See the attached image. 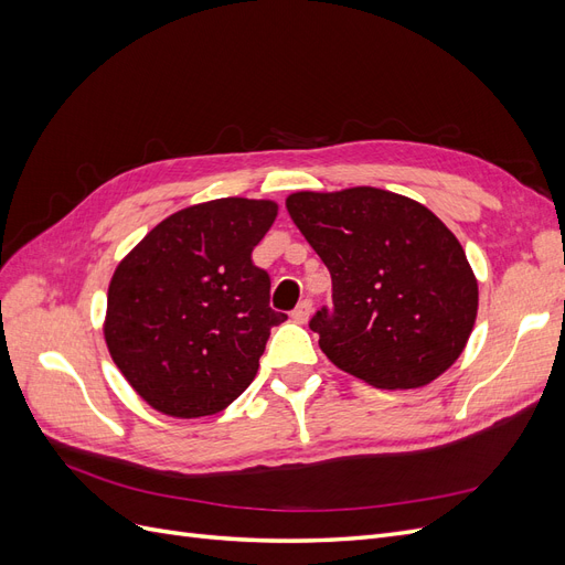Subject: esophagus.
<instances>
[{
  "label": "esophagus",
  "mask_w": 565,
  "mask_h": 565,
  "mask_svg": "<svg viewBox=\"0 0 565 565\" xmlns=\"http://www.w3.org/2000/svg\"><path fill=\"white\" fill-rule=\"evenodd\" d=\"M309 316H311V299H303L297 309L292 311V320L295 322H299V324H303V322H309Z\"/></svg>",
  "instance_id": "obj_1"
}]
</instances>
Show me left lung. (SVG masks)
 Wrapping results in <instances>:
<instances>
[{
    "mask_svg": "<svg viewBox=\"0 0 565 565\" xmlns=\"http://www.w3.org/2000/svg\"><path fill=\"white\" fill-rule=\"evenodd\" d=\"M285 207L332 276L313 316L320 351L374 388H419L465 351L478 280L455 233L422 202L372 185L299 191Z\"/></svg>",
    "mask_w": 565,
    "mask_h": 565,
    "instance_id": "8db88e82",
    "label": "left lung"
}]
</instances>
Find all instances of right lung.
Returning <instances> with one entry per match:
<instances>
[{
    "label": "right lung",
    "mask_w": 565,
    "mask_h": 565,
    "mask_svg": "<svg viewBox=\"0 0 565 565\" xmlns=\"http://www.w3.org/2000/svg\"><path fill=\"white\" fill-rule=\"evenodd\" d=\"M278 202L218 198L162 218L117 264L104 337L129 386L158 413L195 419L252 384L273 324L268 273L252 249Z\"/></svg>",
    "instance_id": "obj_1"
}]
</instances>
